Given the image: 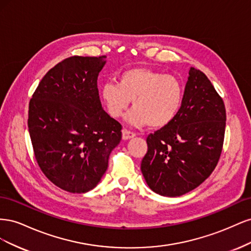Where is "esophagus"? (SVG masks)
I'll return each instance as SVG.
<instances>
[{"instance_id":"esophagus-1","label":"esophagus","mask_w":251,"mask_h":251,"mask_svg":"<svg viewBox=\"0 0 251 251\" xmlns=\"http://www.w3.org/2000/svg\"><path fill=\"white\" fill-rule=\"evenodd\" d=\"M135 134L133 132H130L127 130H123V139L124 140H128V139H132L135 137Z\"/></svg>"}]
</instances>
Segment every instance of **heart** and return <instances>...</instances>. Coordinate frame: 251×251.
<instances>
[{"label": "heart", "instance_id": "1", "mask_svg": "<svg viewBox=\"0 0 251 251\" xmlns=\"http://www.w3.org/2000/svg\"><path fill=\"white\" fill-rule=\"evenodd\" d=\"M105 110L113 118H119L130 107L126 121L134 126L149 125L160 128L177 116L183 100V87L173 75L149 68H132L118 76V85L105 82L100 89Z\"/></svg>", "mask_w": 251, "mask_h": 251}]
</instances>
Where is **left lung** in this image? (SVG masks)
<instances>
[{
  "label": "left lung",
  "mask_w": 251,
  "mask_h": 251,
  "mask_svg": "<svg viewBox=\"0 0 251 251\" xmlns=\"http://www.w3.org/2000/svg\"><path fill=\"white\" fill-rule=\"evenodd\" d=\"M225 121L222 98L206 75L191 68L177 116L147 138L141 173L151 191L179 197L203 183L221 155Z\"/></svg>",
  "instance_id": "8db88e82"
}]
</instances>
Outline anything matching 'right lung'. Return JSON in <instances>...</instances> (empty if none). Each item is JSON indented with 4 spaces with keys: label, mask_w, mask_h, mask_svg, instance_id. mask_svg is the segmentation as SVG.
<instances>
[{
    "label": "right lung",
    "mask_w": 251,
    "mask_h": 251,
    "mask_svg": "<svg viewBox=\"0 0 251 251\" xmlns=\"http://www.w3.org/2000/svg\"><path fill=\"white\" fill-rule=\"evenodd\" d=\"M107 56H72L50 69L29 102L28 127L42 172L64 191L93 189L121 140V126L102 108L98 74Z\"/></svg>",
    "instance_id": "add662e5"
}]
</instances>
